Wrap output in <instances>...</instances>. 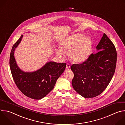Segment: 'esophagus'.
Returning <instances> with one entry per match:
<instances>
[{"label":"esophagus","instance_id":"1","mask_svg":"<svg viewBox=\"0 0 125 125\" xmlns=\"http://www.w3.org/2000/svg\"><path fill=\"white\" fill-rule=\"evenodd\" d=\"M70 68V64H69L68 63L67 64H66V68H67V69H69V68Z\"/></svg>","mask_w":125,"mask_h":125}]
</instances>
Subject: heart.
I'll return each mask as SVG.
<instances>
[{
  "label": "heart",
  "instance_id": "b5f03b06",
  "mask_svg": "<svg viewBox=\"0 0 125 125\" xmlns=\"http://www.w3.org/2000/svg\"><path fill=\"white\" fill-rule=\"evenodd\" d=\"M60 48L56 52L60 56L69 51L70 58L73 62L80 63L85 61L90 56L92 49L91 39L81 33L74 34L66 38L60 43Z\"/></svg>",
  "mask_w": 125,
  "mask_h": 125
}]
</instances>
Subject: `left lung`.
Listing matches in <instances>:
<instances>
[{
    "mask_svg": "<svg viewBox=\"0 0 125 125\" xmlns=\"http://www.w3.org/2000/svg\"><path fill=\"white\" fill-rule=\"evenodd\" d=\"M96 48L98 52L92 53L83 63L74 64L71 67L74 74L73 87L84 98L101 94L110 83L116 69V49L105 33Z\"/></svg>",
    "mask_w": 125,
    "mask_h": 125,
    "instance_id": "obj_1",
    "label": "left lung"
}]
</instances>
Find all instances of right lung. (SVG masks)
I'll use <instances>...</instances> for the list:
<instances>
[{
    "label": "right lung",
    "mask_w": 125,
    "mask_h": 125,
    "mask_svg": "<svg viewBox=\"0 0 125 125\" xmlns=\"http://www.w3.org/2000/svg\"><path fill=\"white\" fill-rule=\"evenodd\" d=\"M23 35L13 45L10 55V67L14 81L19 90L33 99H41L54 87L57 80L64 71L66 64L48 62L33 72H25L17 66L14 52L20 43Z\"/></svg>",
    "instance_id": "1"
}]
</instances>
